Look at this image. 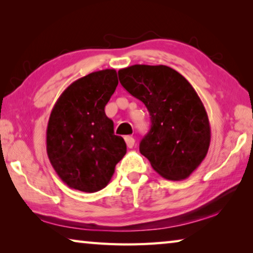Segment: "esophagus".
Here are the masks:
<instances>
[{
    "instance_id": "esophagus-1",
    "label": "esophagus",
    "mask_w": 253,
    "mask_h": 253,
    "mask_svg": "<svg viewBox=\"0 0 253 253\" xmlns=\"http://www.w3.org/2000/svg\"><path fill=\"white\" fill-rule=\"evenodd\" d=\"M125 142H126V144H127V147H128V148H132V147H134L135 139L132 138L131 136H126V137H125Z\"/></svg>"
}]
</instances>
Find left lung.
<instances>
[{
	"mask_svg": "<svg viewBox=\"0 0 253 253\" xmlns=\"http://www.w3.org/2000/svg\"><path fill=\"white\" fill-rule=\"evenodd\" d=\"M118 76L151 116L140 154L164 178H187L207 156L211 140L207 110L194 88L176 70L163 65H134L119 70Z\"/></svg>",
	"mask_w": 253,
	"mask_h": 253,
	"instance_id": "left-lung-1",
	"label": "left lung"
}]
</instances>
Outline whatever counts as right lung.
Segmentation results:
<instances>
[{"label":"right lung","instance_id":"right-lung-1","mask_svg":"<svg viewBox=\"0 0 253 253\" xmlns=\"http://www.w3.org/2000/svg\"><path fill=\"white\" fill-rule=\"evenodd\" d=\"M117 84L115 69L91 72L74 81L51 111L46 153L58 176L75 190H102L125 156V140L114 134V123L105 114Z\"/></svg>","mask_w":253,"mask_h":253}]
</instances>
